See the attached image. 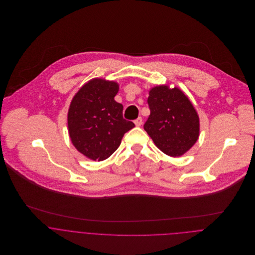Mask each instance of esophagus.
Here are the masks:
<instances>
[{"label":"esophagus","instance_id":"obj_1","mask_svg":"<svg viewBox=\"0 0 255 255\" xmlns=\"http://www.w3.org/2000/svg\"><path fill=\"white\" fill-rule=\"evenodd\" d=\"M134 125L136 127H140L142 125V119L141 118H137L135 121H134Z\"/></svg>","mask_w":255,"mask_h":255}]
</instances>
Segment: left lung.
Segmentation results:
<instances>
[{
	"mask_svg": "<svg viewBox=\"0 0 255 255\" xmlns=\"http://www.w3.org/2000/svg\"><path fill=\"white\" fill-rule=\"evenodd\" d=\"M150 116L144 129L155 145L171 157H180L199 137V117L188 97L179 87L157 85L148 97Z\"/></svg>",
	"mask_w": 255,
	"mask_h": 255,
	"instance_id": "obj_1",
	"label": "left lung"
}]
</instances>
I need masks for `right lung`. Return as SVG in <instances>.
<instances>
[{"label":"right lung","instance_id":"obj_1","mask_svg":"<svg viewBox=\"0 0 255 255\" xmlns=\"http://www.w3.org/2000/svg\"><path fill=\"white\" fill-rule=\"evenodd\" d=\"M119 84L93 78L75 93L68 112L73 146L86 158L103 161L118 149L124 134L134 128L123 118V105L115 101Z\"/></svg>","mask_w":255,"mask_h":255}]
</instances>
